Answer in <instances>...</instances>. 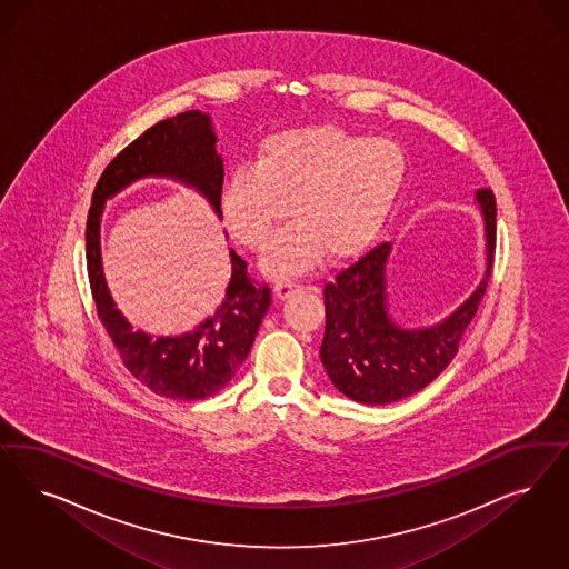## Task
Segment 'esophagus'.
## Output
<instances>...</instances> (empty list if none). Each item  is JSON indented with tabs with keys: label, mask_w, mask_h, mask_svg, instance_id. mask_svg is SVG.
I'll use <instances>...</instances> for the list:
<instances>
[{
	"label": "esophagus",
	"mask_w": 569,
	"mask_h": 569,
	"mask_svg": "<svg viewBox=\"0 0 569 569\" xmlns=\"http://www.w3.org/2000/svg\"><path fill=\"white\" fill-rule=\"evenodd\" d=\"M299 289H301V284L295 280H280L274 284V295L278 299H289Z\"/></svg>",
	"instance_id": "34e87169"
}]
</instances>
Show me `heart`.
I'll use <instances>...</instances> for the list:
<instances>
[{"label": "heart", "mask_w": 569, "mask_h": 569, "mask_svg": "<svg viewBox=\"0 0 569 569\" xmlns=\"http://www.w3.org/2000/svg\"><path fill=\"white\" fill-rule=\"evenodd\" d=\"M403 180V157L389 140L341 128L280 131L266 138L257 163L240 166L221 190L230 232L263 249L276 228L289 226L261 259L274 278L301 274L325 256L349 259L381 232Z\"/></svg>", "instance_id": "obj_1"}]
</instances>
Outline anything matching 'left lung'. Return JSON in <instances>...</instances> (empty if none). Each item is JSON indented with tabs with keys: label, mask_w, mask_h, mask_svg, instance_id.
<instances>
[{
	"label": "left lung",
	"mask_w": 569,
	"mask_h": 569,
	"mask_svg": "<svg viewBox=\"0 0 569 569\" xmlns=\"http://www.w3.org/2000/svg\"><path fill=\"white\" fill-rule=\"evenodd\" d=\"M476 202L486 234V272L476 291L440 322L406 329L391 318L386 278L391 242L375 247L325 287L327 327L320 360L332 386L349 400L370 406L403 400L429 386L457 356L495 261L492 190H477Z\"/></svg>",
	"instance_id": "left-lung-1"
}]
</instances>
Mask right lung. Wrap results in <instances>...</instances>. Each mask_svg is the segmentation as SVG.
<instances>
[{
	"label": "right lung",
	"mask_w": 569,
	"mask_h": 569,
	"mask_svg": "<svg viewBox=\"0 0 569 569\" xmlns=\"http://www.w3.org/2000/svg\"><path fill=\"white\" fill-rule=\"evenodd\" d=\"M216 142L211 117L201 110H186L147 129L100 176L86 228L88 276L96 310L123 365L150 391L180 402L204 400L234 379L272 303L270 287L251 282L244 259L230 249L232 276L213 316L182 335L154 337L133 330L128 318L117 310L107 287L100 221L109 199L144 178H167L194 188L221 218L223 161Z\"/></svg>",
	"instance_id": "obj_1"
}]
</instances>
